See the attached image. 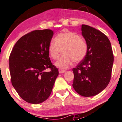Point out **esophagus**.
Here are the masks:
<instances>
[{
  "mask_svg": "<svg viewBox=\"0 0 122 122\" xmlns=\"http://www.w3.org/2000/svg\"><path fill=\"white\" fill-rule=\"evenodd\" d=\"M58 71H59V73H63L65 72V70L61 69H60L59 70H58Z\"/></svg>",
  "mask_w": 122,
  "mask_h": 122,
  "instance_id": "obj_1",
  "label": "esophagus"
}]
</instances>
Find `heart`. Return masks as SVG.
I'll use <instances>...</instances> for the list:
<instances>
[{
  "instance_id": "1",
  "label": "heart",
  "mask_w": 122,
  "mask_h": 122,
  "mask_svg": "<svg viewBox=\"0 0 122 122\" xmlns=\"http://www.w3.org/2000/svg\"><path fill=\"white\" fill-rule=\"evenodd\" d=\"M63 50L64 56L60 57L55 65L61 69H66L72 65L73 62H79L85 58L88 51L86 42L79 34L71 31L61 33L50 41L48 46V53L53 60L59 57Z\"/></svg>"
}]
</instances>
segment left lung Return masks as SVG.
Here are the masks:
<instances>
[{"label":"left lung","mask_w":122,"mask_h":122,"mask_svg":"<svg viewBox=\"0 0 122 122\" xmlns=\"http://www.w3.org/2000/svg\"><path fill=\"white\" fill-rule=\"evenodd\" d=\"M82 35L88 45L85 58L73 69V87L81 96L97 95L110 81L114 63L111 42L102 31L86 25L81 26Z\"/></svg>","instance_id":"left-lung-1"}]
</instances>
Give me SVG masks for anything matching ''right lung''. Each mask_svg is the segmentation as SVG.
<instances>
[{"label":"right lung","mask_w":122,"mask_h":122,"mask_svg":"<svg viewBox=\"0 0 122 122\" xmlns=\"http://www.w3.org/2000/svg\"><path fill=\"white\" fill-rule=\"evenodd\" d=\"M53 36L50 29L34 30L15 43L9 57L12 86L19 96L31 104L42 103L49 97L58 70L51 63L48 46ZM49 68L50 72L45 70Z\"/></svg>","instance_id":"right-lung-1"}]
</instances>
